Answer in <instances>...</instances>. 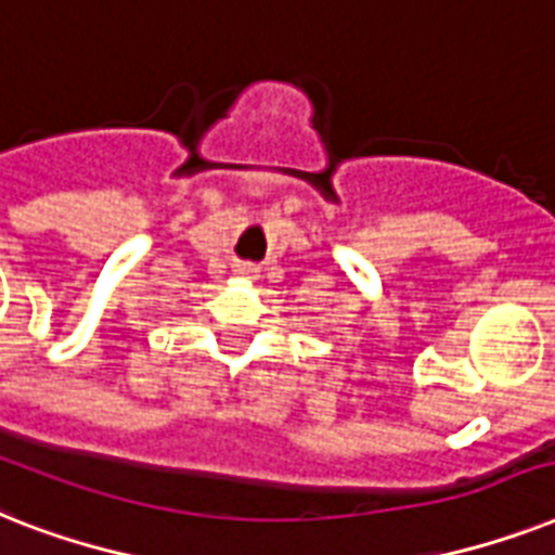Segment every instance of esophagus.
<instances>
[{
	"mask_svg": "<svg viewBox=\"0 0 555 555\" xmlns=\"http://www.w3.org/2000/svg\"><path fill=\"white\" fill-rule=\"evenodd\" d=\"M236 273H238V276H242V279H254V276H256V268H254V264H238Z\"/></svg>",
	"mask_w": 555,
	"mask_h": 555,
	"instance_id": "esophagus-1",
	"label": "esophagus"
}]
</instances>
